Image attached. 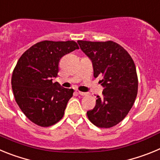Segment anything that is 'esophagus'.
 <instances>
[{
	"label": "esophagus",
	"mask_w": 160,
	"mask_h": 160,
	"mask_svg": "<svg viewBox=\"0 0 160 160\" xmlns=\"http://www.w3.org/2000/svg\"><path fill=\"white\" fill-rule=\"evenodd\" d=\"M78 93L79 94H80V95H82V96H84V95H87V93H86V92H82V91H78Z\"/></svg>",
	"instance_id": "obj_1"
}]
</instances>
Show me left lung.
<instances>
[{
	"label": "left lung",
	"mask_w": 160,
	"mask_h": 160,
	"mask_svg": "<svg viewBox=\"0 0 160 160\" xmlns=\"http://www.w3.org/2000/svg\"><path fill=\"white\" fill-rule=\"evenodd\" d=\"M78 43L92 62L94 77L102 76L99 82L104 88L87 116L98 128H112L127 116L136 98L138 78L134 61L123 47L112 41Z\"/></svg>",
	"instance_id": "8db88e82"
}]
</instances>
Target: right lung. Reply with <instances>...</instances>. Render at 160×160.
Instances as JSON below:
<instances>
[{
  "mask_svg": "<svg viewBox=\"0 0 160 160\" xmlns=\"http://www.w3.org/2000/svg\"><path fill=\"white\" fill-rule=\"evenodd\" d=\"M73 41H43L27 49L12 72V88L18 105L30 121L41 127L57 123L64 115L73 89L53 82L60 59L78 49Z\"/></svg>",
  "mask_w": 160,
  "mask_h": 160,
  "instance_id": "obj_1",
  "label": "right lung"
}]
</instances>
